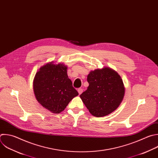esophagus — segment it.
Wrapping results in <instances>:
<instances>
[{
	"label": "esophagus",
	"mask_w": 158,
	"mask_h": 158,
	"mask_svg": "<svg viewBox=\"0 0 158 158\" xmlns=\"http://www.w3.org/2000/svg\"><path fill=\"white\" fill-rule=\"evenodd\" d=\"M77 92H78V93H79V94H81L82 93V92H83V90H82V89H81V88H79V89H77Z\"/></svg>",
	"instance_id": "obj_1"
}]
</instances>
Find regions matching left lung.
Returning <instances> with one entry per match:
<instances>
[{"label":"left lung","instance_id":"obj_1","mask_svg":"<svg viewBox=\"0 0 158 158\" xmlns=\"http://www.w3.org/2000/svg\"><path fill=\"white\" fill-rule=\"evenodd\" d=\"M87 80L89 85L80 97L91 115L105 117L119 107L125 86L117 71L109 67L96 69L89 73Z\"/></svg>","mask_w":158,"mask_h":158}]
</instances>
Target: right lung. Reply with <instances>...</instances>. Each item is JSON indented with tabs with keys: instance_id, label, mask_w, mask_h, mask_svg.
<instances>
[{
	"instance_id": "add662e5",
	"label": "right lung",
	"mask_w": 158,
	"mask_h": 158,
	"mask_svg": "<svg viewBox=\"0 0 158 158\" xmlns=\"http://www.w3.org/2000/svg\"><path fill=\"white\" fill-rule=\"evenodd\" d=\"M49 62L41 66L33 79V91L37 101L53 114L63 112L70 101L79 95L67 74L63 63Z\"/></svg>"
}]
</instances>
